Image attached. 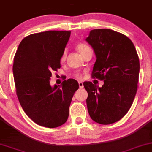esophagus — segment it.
Listing matches in <instances>:
<instances>
[{"mask_svg":"<svg viewBox=\"0 0 152 152\" xmlns=\"http://www.w3.org/2000/svg\"><path fill=\"white\" fill-rule=\"evenodd\" d=\"M78 85H79V88H80V89L83 88V83L82 82H79V83H78Z\"/></svg>","mask_w":152,"mask_h":152,"instance_id":"esophagus-1","label":"esophagus"}]
</instances>
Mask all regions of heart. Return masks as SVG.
<instances>
[{
  "instance_id": "heart-1",
  "label": "heart",
  "mask_w": 152,
  "mask_h": 152,
  "mask_svg": "<svg viewBox=\"0 0 152 152\" xmlns=\"http://www.w3.org/2000/svg\"><path fill=\"white\" fill-rule=\"evenodd\" d=\"M89 48H90L89 47L88 45H86V44H85L83 43H79V44H78L77 45H76V49H77L78 51L81 54V55H83V54L87 50L89 49ZM66 52L64 51L63 53H62V55L61 56V58H60V61L64 62V60H65V58H66ZM76 77L78 78H80V76L79 74H76Z\"/></svg>"
}]
</instances>
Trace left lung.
I'll return each instance as SVG.
<instances>
[{"mask_svg": "<svg viewBox=\"0 0 152 152\" xmlns=\"http://www.w3.org/2000/svg\"><path fill=\"white\" fill-rule=\"evenodd\" d=\"M86 41L96 58L92 77L104 80L101 88L92 82L83 83L89 115L99 124H113L126 114L136 94L138 56L131 40L113 30H91Z\"/></svg>", "mask_w": 152, "mask_h": 152, "instance_id": "left-lung-1", "label": "left lung"}]
</instances>
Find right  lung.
<instances>
[{
  "label": "right lung",
  "instance_id": "1",
  "mask_svg": "<svg viewBox=\"0 0 152 152\" xmlns=\"http://www.w3.org/2000/svg\"><path fill=\"white\" fill-rule=\"evenodd\" d=\"M70 35V31L58 30L32 34L21 42L14 58L12 71L20 104L42 126L56 128L66 122L72 97L79 88L72 78L60 86L50 85L51 72L60 68Z\"/></svg>",
  "mask_w": 152,
  "mask_h": 152
}]
</instances>
